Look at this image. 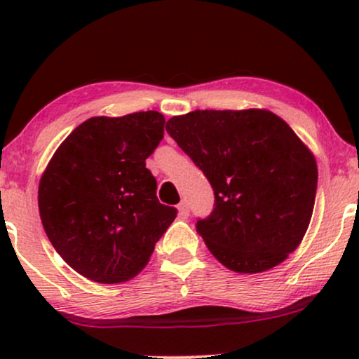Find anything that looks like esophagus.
Returning a JSON list of instances; mask_svg holds the SVG:
<instances>
[{"instance_id": "obj_1", "label": "esophagus", "mask_w": 359, "mask_h": 359, "mask_svg": "<svg viewBox=\"0 0 359 359\" xmlns=\"http://www.w3.org/2000/svg\"><path fill=\"white\" fill-rule=\"evenodd\" d=\"M179 216L180 217H189V204L185 203V201H182V203L179 204Z\"/></svg>"}]
</instances>
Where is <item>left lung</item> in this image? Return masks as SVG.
Segmentation results:
<instances>
[{
  "instance_id": "1",
  "label": "left lung",
  "mask_w": 359,
  "mask_h": 359,
  "mask_svg": "<svg viewBox=\"0 0 359 359\" xmlns=\"http://www.w3.org/2000/svg\"><path fill=\"white\" fill-rule=\"evenodd\" d=\"M167 133L208 177L214 209L196 229L226 269L259 273L302 241L317 191L314 155L266 109H196Z\"/></svg>"
}]
</instances>
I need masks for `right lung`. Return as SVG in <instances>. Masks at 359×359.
Wrapping results in <instances>:
<instances>
[{"label": "right lung", "instance_id": "1", "mask_svg": "<svg viewBox=\"0 0 359 359\" xmlns=\"http://www.w3.org/2000/svg\"><path fill=\"white\" fill-rule=\"evenodd\" d=\"M165 118L140 111L89 118L64 140L39 185V211L52 246L82 277L126 282L143 270L177 209L156 199L145 160Z\"/></svg>", "mask_w": 359, "mask_h": 359}]
</instances>
